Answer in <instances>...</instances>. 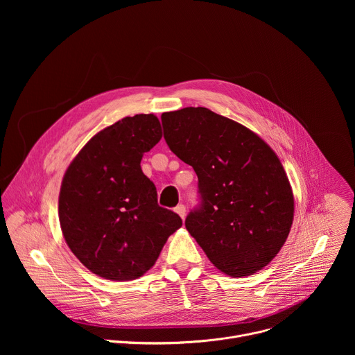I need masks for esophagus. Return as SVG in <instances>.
I'll use <instances>...</instances> for the list:
<instances>
[{"label": "esophagus", "instance_id": "esophagus-1", "mask_svg": "<svg viewBox=\"0 0 355 355\" xmlns=\"http://www.w3.org/2000/svg\"><path fill=\"white\" fill-rule=\"evenodd\" d=\"M175 212L181 216V219H184V218H185V207H184L182 204H180V205L175 208Z\"/></svg>", "mask_w": 355, "mask_h": 355}]
</instances>
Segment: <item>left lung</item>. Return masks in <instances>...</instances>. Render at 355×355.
<instances>
[{
	"mask_svg": "<svg viewBox=\"0 0 355 355\" xmlns=\"http://www.w3.org/2000/svg\"><path fill=\"white\" fill-rule=\"evenodd\" d=\"M173 153L198 175L200 204L185 227L211 263L247 277L271 263L293 219V193L274 150L254 132L208 108L162 115Z\"/></svg>",
	"mask_w": 355,
	"mask_h": 355,
	"instance_id": "8db88e82",
	"label": "left lung"
}]
</instances>
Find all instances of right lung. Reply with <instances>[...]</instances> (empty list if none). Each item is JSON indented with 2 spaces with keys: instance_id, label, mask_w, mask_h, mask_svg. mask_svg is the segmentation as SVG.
I'll use <instances>...</instances> for the list:
<instances>
[{
  "instance_id": "add662e5",
  "label": "right lung",
  "mask_w": 355,
  "mask_h": 355,
  "mask_svg": "<svg viewBox=\"0 0 355 355\" xmlns=\"http://www.w3.org/2000/svg\"><path fill=\"white\" fill-rule=\"evenodd\" d=\"M162 139L153 114L126 116L96 133L69 166L59 220L74 256L94 274L130 281L155 266L181 218L157 204L141 171L146 151Z\"/></svg>"
}]
</instances>
